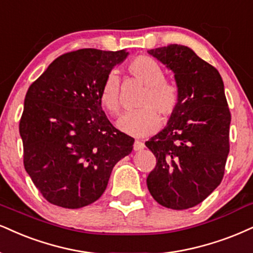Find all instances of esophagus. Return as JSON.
I'll use <instances>...</instances> for the list:
<instances>
[{
  "label": "esophagus",
  "instance_id": "esophagus-1",
  "mask_svg": "<svg viewBox=\"0 0 253 253\" xmlns=\"http://www.w3.org/2000/svg\"><path fill=\"white\" fill-rule=\"evenodd\" d=\"M144 148H145L144 143H142L139 141H136L135 143H133V150H135V151H141Z\"/></svg>",
  "mask_w": 253,
  "mask_h": 253
}]
</instances>
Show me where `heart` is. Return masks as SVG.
<instances>
[{
	"instance_id": "b5f03b06",
	"label": "heart",
	"mask_w": 253,
	"mask_h": 253,
	"mask_svg": "<svg viewBox=\"0 0 253 253\" xmlns=\"http://www.w3.org/2000/svg\"><path fill=\"white\" fill-rule=\"evenodd\" d=\"M127 71L146 86L138 107L117 121L121 131L133 137H145L157 131L162 121L157 111L168 120L179 105V89L176 83L165 80L162 65L149 56H138L127 64ZM98 99L105 111L117 115L121 109V83L116 73L105 77L98 91Z\"/></svg>"
}]
</instances>
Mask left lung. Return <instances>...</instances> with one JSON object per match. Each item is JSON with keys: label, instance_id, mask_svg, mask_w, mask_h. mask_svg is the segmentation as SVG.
Returning a JSON list of instances; mask_svg holds the SVG:
<instances>
[{"label": "left lung", "instance_id": "1", "mask_svg": "<svg viewBox=\"0 0 253 253\" xmlns=\"http://www.w3.org/2000/svg\"><path fill=\"white\" fill-rule=\"evenodd\" d=\"M148 54L172 71L180 98L167 126L145 142L157 160L146 185L161 205L185 210L222 182L231 114L222 76L192 49L170 44Z\"/></svg>", "mask_w": 253, "mask_h": 253}]
</instances>
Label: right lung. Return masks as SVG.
Here are the masks:
<instances>
[{
	"instance_id": "right-lung-1",
	"label": "right lung",
	"mask_w": 253,
	"mask_h": 253,
	"mask_svg": "<svg viewBox=\"0 0 253 253\" xmlns=\"http://www.w3.org/2000/svg\"><path fill=\"white\" fill-rule=\"evenodd\" d=\"M126 49H80L57 57L28 89L20 121L24 168L46 201L65 209L96 202L132 137L103 111L98 91Z\"/></svg>"
}]
</instances>
